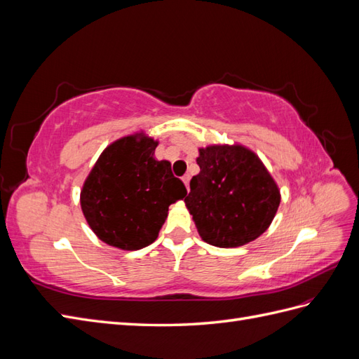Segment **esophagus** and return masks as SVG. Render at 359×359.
Here are the masks:
<instances>
[{
	"instance_id": "obj_1",
	"label": "esophagus",
	"mask_w": 359,
	"mask_h": 359,
	"mask_svg": "<svg viewBox=\"0 0 359 359\" xmlns=\"http://www.w3.org/2000/svg\"><path fill=\"white\" fill-rule=\"evenodd\" d=\"M182 182L186 184L187 190H190V189H189V184H190V175H189V173H187V175H184V177H182Z\"/></svg>"
}]
</instances>
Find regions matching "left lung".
Here are the masks:
<instances>
[{
	"label": "left lung",
	"instance_id": "obj_1",
	"mask_svg": "<svg viewBox=\"0 0 359 359\" xmlns=\"http://www.w3.org/2000/svg\"><path fill=\"white\" fill-rule=\"evenodd\" d=\"M201 172L184 199L205 243L240 247L256 240L273 222L280 191L260 158L243 145L199 148Z\"/></svg>",
	"mask_w": 359,
	"mask_h": 359
}]
</instances>
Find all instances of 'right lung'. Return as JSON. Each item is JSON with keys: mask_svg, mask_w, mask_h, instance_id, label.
I'll return each instance as SVG.
<instances>
[{"mask_svg": "<svg viewBox=\"0 0 359 359\" xmlns=\"http://www.w3.org/2000/svg\"><path fill=\"white\" fill-rule=\"evenodd\" d=\"M158 142L142 133L107 147L81 191L82 212L93 232L112 247L139 250L156 241L170 203L187 194L170 163L156 160Z\"/></svg>", "mask_w": 359, "mask_h": 359, "instance_id": "right-lung-1", "label": "right lung"}]
</instances>
